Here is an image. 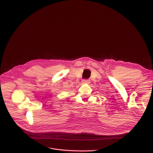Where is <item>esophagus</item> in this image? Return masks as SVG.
Here are the masks:
<instances>
[{
	"instance_id": "1",
	"label": "esophagus",
	"mask_w": 153,
	"mask_h": 153,
	"mask_svg": "<svg viewBox=\"0 0 153 153\" xmlns=\"http://www.w3.org/2000/svg\"><path fill=\"white\" fill-rule=\"evenodd\" d=\"M82 82L84 83V84H89V83H90V81H89V80L84 79V80H82Z\"/></svg>"
}]
</instances>
